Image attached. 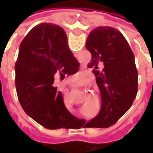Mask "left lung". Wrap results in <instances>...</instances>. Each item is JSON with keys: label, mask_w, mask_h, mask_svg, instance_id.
Segmentation results:
<instances>
[{"label": "left lung", "mask_w": 153, "mask_h": 153, "mask_svg": "<svg viewBox=\"0 0 153 153\" xmlns=\"http://www.w3.org/2000/svg\"><path fill=\"white\" fill-rule=\"evenodd\" d=\"M85 47L92 55L88 67L93 69L102 97L100 112L87 125L107 128L131 107L138 93L134 55L121 33L109 26L90 32ZM100 63L103 65L102 72L97 70Z\"/></svg>", "instance_id": "1"}]
</instances>
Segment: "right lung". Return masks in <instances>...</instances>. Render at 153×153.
Segmentation results:
<instances>
[{
    "label": "right lung",
    "instance_id": "1",
    "mask_svg": "<svg viewBox=\"0 0 153 153\" xmlns=\"http://www.w3.org/2000/svg\"><path fill=\"white\" fill-rule=\"evenodd\" d=\"M79 68L60 26L42 23L32 28L20 43L15 66L17 96L25 113L48 129L72 127L76 119L54 80L77 73Z\"/></svg>",
    "mask_w": 153,
    "mask_h": 153
}]
</instances>
